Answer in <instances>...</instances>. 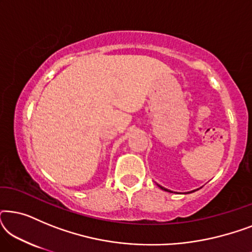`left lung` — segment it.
Here are the masks:
<instances>
[{"label": "left lung", "instance_id": "left-lung-1", "mask_svg": "<svg viewBox=\"0 0 252 252\" xmlns=\"http://www.w3.org/2000/svg\"><path fill=\"white\" fill-rule=\"evenodd\" d=\"M159 187H160V186H159ZM160 188H161V189H164V190H167V189H165V188H163V187H160ZM167 191H168V190H167Z\"/></svg>", "mask_w": 252, "mask_h": 252}]
</instances>
